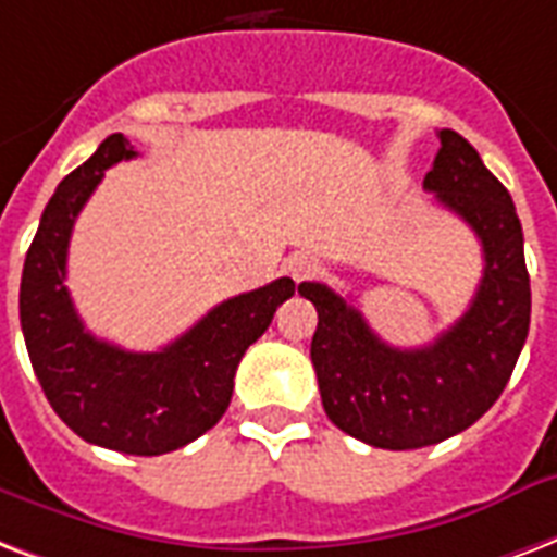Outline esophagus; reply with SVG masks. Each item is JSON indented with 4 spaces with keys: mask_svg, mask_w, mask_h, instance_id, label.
I'll return each instance as SVG.
<instances>
[{
    "mask_svg": "<svg viewBox=\"0 0 557 557\" xmlns=\"http://www.w3.org/2000/svg\"><path fill=\"white\" fill-rule=\"evenodd\" d=\"M287 273L296 284L308 282V278H317L322 273V261L310 252H296V256L287 258Z\"/></svg>",
    "mask_w": 557,
    "mask_h": 557,
    "instance_id": "34e87169",
    "label": "esophagus"
}]
</instances>
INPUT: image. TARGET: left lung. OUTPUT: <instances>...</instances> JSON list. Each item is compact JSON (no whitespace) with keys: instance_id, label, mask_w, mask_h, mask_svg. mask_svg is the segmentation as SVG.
I'll list each match as a JSON object with an SVG mask.
<instances>
[{"instance_id":"obj_1","label":"left lung","mask_w":557,"mask_h":557,"mask_svg":"<svg viewBox=\"0 0 557 557\" xmlns=\"http://www.w3.org/2000/svg\"><path fill=\"white\" fill-rule=\"evenodd\" d=\"M438 141L424 188L471 226L485 258L462 319L430 346L395 348L327 284H299L319 313L310 360L325 416L383 450L438 444L480 421L506 389L532 317L523 230L506 185L456 131H438Z\"/></svg>"}]
</instances>
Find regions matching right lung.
I'll return each instance as SVG.
<instances>
[{
    "label": "right lung",
    "mask_w": 557,
    "mask_h": 557,
    "mask_svg": "<svg viewBox=\"0 0 557 557\" xmlns=\"http://www.w3.org/2000/svg\"><path fill=\"white\" fill-rule=\"evenodd\" d=\"M133 157L131 141L113 133L51 194L25 256L20 319L34 374L69 430L119 454L159 456L218 424L230 407L240 357L296 284L275 278L220 301L159 351H124L92 337L66 290L69 238L103 171Z\"/></svg>",
    "instance_id": "1"
}]
</instances>
